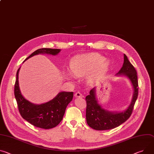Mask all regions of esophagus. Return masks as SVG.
Here are the masks:
<instances>
[{
	"label": "esophagus",
	"instance_id": "1",
	"mask_svg": "<svg viewBox=\"0 0 154 154\" xmlns=\"http://www.w3.org/2000/svg\"><path fill=\"white\" fill-rule=\"evenodd\" d=\"M75 96L76 97H83V95L80 91H77L75 93Z\"/></svg>",
	"mask_w": 154,
	"mask_h": 154
}]
</instances>
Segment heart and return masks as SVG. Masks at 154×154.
Instances as JSON below:
<instances>
[{
    "label": "heart",
    "mask_w": 154,
    "mask_h": 154,
    "mask_svg": "<svg viewBox=\"0 0 154 154\" xmlns=\"http://www.w3.org/2000/svg\"><path fill=\"white\" fill-rule=\"evenodd\" d=\"M109 66V61L105 60L103 56L97 53H90L75 57L71 62L70 69L71 74L74 77L85 75L93 69L88 76V80L91 82L103 73Z\"/></svg>",
    "instance_id": "b5f03b06"
}]
</instances>
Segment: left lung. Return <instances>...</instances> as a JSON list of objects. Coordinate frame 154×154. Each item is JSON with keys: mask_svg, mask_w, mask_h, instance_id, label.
<instances>
[{"mask_svg": "<svg viewBox=\"0 0 154 154\" xmlns=\"http://www.w3.org/2000/svg\"><path fill=\"white\" fill-rule=\"evenodd\" d=\"M119 75H127L131 80L134 88V94L131 104L125 112L113 113L104 110L97 103L95 97V89H91L90 94L85 97L87 102L86 119L90 127L96 130L113 129L127 121L131 116L138 96V80L136 70L124 54V63L117 73Z\"/></svg>", "mask_w": 154, "mask_h": 154, "instance_id": "obj_1", "label": "left lung"}]
</instances>
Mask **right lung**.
I'll return each mask as SVG.
<instances>
[{
	"instance_id": "right-lung-1",
	"label": "right lung",
	"mask_w": 154,
	"mask_h": 154,
	"mask_svg": "<svg viewBox=\"0 0 154 154\" xmlns=\"http://www.w3.org/2000/svg\"><path fill=\"white\" fill-rule=\"evenodd\" d=\"M60 49L40 48L33 52L25 60L40 53L57 54ZM14 88V93L21 117L36 127L43 129L54 128L61 122L68 104L73 98V92H60L52 100L46 103L35 105L26 100L21 93L18 83V72Z\"/></svg>"
}]
</instances>
